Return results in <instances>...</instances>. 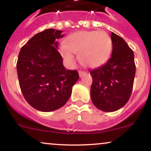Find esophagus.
Listing matches in <instances>:
<instances>
[{
	"label": "esophagus",
	"mask_w": 151,
	"mask_h": 151,
	"mask_svg": "<svg viewBox=\"0 0 151 151\" xmlns=\"http://www.w3.org/2000/svg\"><path fill=\"white\" fill-rule=\"evenodd\" d=\"M85 74H86V72H83V71H79V77H83V76H84Z\"/></svg>",
	"instance_id": "esophagus-1"
}]
</instances>
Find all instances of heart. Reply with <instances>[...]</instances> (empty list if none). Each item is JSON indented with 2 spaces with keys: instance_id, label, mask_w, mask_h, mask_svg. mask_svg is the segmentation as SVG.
<instances>
[{
  "instance_id": "obj_1",
  "label": "heart",
  "mask_w": 151,
  "mask_h": 151,
  "mask_svg": "<svg viewBox=\"0 0 151 151\" xmlns=\"http://www.w3.org/2000/svg\"><path fill=\"white\" fill-rule=\"evenodd\" d=\"M111 40L104 31H81L71 35L60 46V53L68 65L76 62L79 55L83 65L96 68L108 61L111 53Z\"/></svg>"
}]
</instances>
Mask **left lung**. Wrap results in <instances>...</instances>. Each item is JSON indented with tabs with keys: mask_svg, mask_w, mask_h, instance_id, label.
I'll list each match as a JSON object with an SVG mask.
<instances>
[{
	"mask_svg": "<svg viewBox=\"0 0 151 151\" xmlns=\"http://www.w3.org/2000/svg\"><path fill=\"white\" fill-rule=\"evenodd\" d=\"M111 57L91 70V99L98 109L111 112L122 108L131 96L136 74L134 54L126 41L111 32Z\"/></svg>",
	"mask_w": 151,
	"mask_h": 151,
	"instance_id": "obj_1",
	"label": "left lung"
}]
</instances>
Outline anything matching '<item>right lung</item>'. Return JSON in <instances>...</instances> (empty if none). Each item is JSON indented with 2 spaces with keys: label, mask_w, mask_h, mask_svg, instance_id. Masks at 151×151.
I'll return each instance as SVG.
<instances>
[{
  "label": "right lung",
  "mask_w": 151,
  "mask_h": 151,
  "mask_svg": "<svg viewBox=\"0 0 151 151\" xmlns=\"http://www.w3.org/2000/svg\"><path fill=\"white\" fill-rule=\"evenodd\" d=\"M62 30L47 29L34 35L20 50L17 72L20 89L34 109L50 112L61 108L79 79L76 70H66L58 52Z\"/></svg>",
  "instance_id": "right-lung-1"
}]
</instances>
